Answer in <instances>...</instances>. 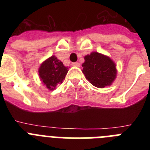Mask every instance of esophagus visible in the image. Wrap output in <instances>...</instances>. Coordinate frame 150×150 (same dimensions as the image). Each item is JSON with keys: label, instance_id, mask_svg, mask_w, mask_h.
Returning a JSON list of instances; mask_svg holds the SVG:
<instances>
[{"label": "esophagus", "instance_id": "esophagus-1", "mask_svg": "<svg viewBox=\"0 0 150 150\" xmlns=\"http://www.w3.org/2000/svg\"><path fill=\"white\" fill-rule=\"evenodd\" d=\"M72 65L75 66V67H79V66H80V64H79V62H74V63H72Z\"/></svg>", "mask_w": 150, "mask_h": 150}]
</instances>
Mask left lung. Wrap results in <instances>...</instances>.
<instances>
[{
  "mask_svg": "<svg viewBox=\"0 0 150 150\" xmlns=\"http://www.w3.org/2000/svg\"><path fill=\"white\" fill-rule=\"evenodd\" d=\"M83 73L90 83L98 88H104L112 84L116 77V64L108 56L97 52L84 58Z\"/></svg>",
  "mask_w": 150,
  "mask_h": 150,
  "instance_id": "8db88e82",
  "label": "left lung"
}]
</instances>
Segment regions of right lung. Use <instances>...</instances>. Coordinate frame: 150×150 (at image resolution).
Returning <instances> with one entry per match:
<instances>
[{"label": "right lung", "instance_id": "add662e5", "mask_svg": "<svg viewBox=\"0 0 150 150\" xmlns=\"http://www.w3.org/2000/svg\"><path fill=\"white\" fill-rule=\"evenodd\" d=\"M68 71V67L52 55L41 64L39 76L49 90H54L59 83H62Z\"/></svg>", "mask_w": 150, "mask_h": 150}]
</instances>
